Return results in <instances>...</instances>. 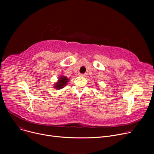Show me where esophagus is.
I'll list each match as a JSON object with an SVG mask.
<instances>
[{
  "instance_id": "1",
  "label": "esophagus",
  "mask_w": 154,
  "mask_h": 154,
  "mask_svg": "<svg viewBox=\"0 0 154 154\" xmlns=\"http://www.w3.org/2000/svg\"><path fill=\"white\" fill-rule=\"evenodd\" d=\"M80 75L82 76V77H85V76H86V74H81Z\"/></svg>"
}]
</instances>
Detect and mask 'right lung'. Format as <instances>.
<instances>
[{"instance_id": "obj_1", "label": "right lung", "mask_w": 154, "mask_h": 154, "mask_svg": "<svg viewBox=\"0 0 154 154\" xmlns=\"http://www.w3.org/2000/svg\"><path fill=\"white\" fill-rule=\"evenodd\" d=\"M69 80V79L66 76L61 75L59 78L58 81L55 83V84H54V88H55L57 90L61 89V88H63L68 84Z\"/></svg>"}]
</instances>
